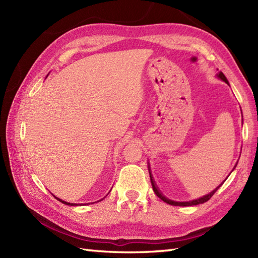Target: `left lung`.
Returning a JSON list of instances; mask_svg holds the SVG:
<instances>
[{
    "label": "left lung",
    "instance_id": "left-lung-1",
    "mask_svg": "<svg viewBox=\"0 0 258 258\" xmlns=\"http://www.w3.org/2000/svg\"><path fill=\"white\" fill-rule=\"evenodd\" d=\"M218 78H220L222 81H224L225 82V83H227L228 84V81H227V79L225 78V75H224L222 72H220L218 73ZM150 166V165H149ZM149 171H150V167H149ZM150 177H151V183H152V186H153V190H154V193L160 197V199L163 201V202H165V203H167V204H169V205H174V206H193V205H199V204H203V203H205V202H207L208 200L211 199V197L215 194V191L220 188V186L222 185H220L218 186V187H216L215 189H214L213 191H211L210 194H207V195H205V196H203V197H201V199H197V200H194V201H189V202H175V201H172V200H169V199H167V197H165L164 196L162 193H161V190L158 189V187H157V185L155 184V180H154V178H153V176H152V174H151V171H150Z\"/></svg>",
    "mask_w": 258,
    "mask_h": 258
}]
</instances>
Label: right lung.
I'll return each instance as SVG.
<instances>
[{"instance_id": "obj_1", "label": "right lung", "mask_w": 258, "mask_h": 258, "mask_svg": "<svg viewBox=\"0 0 258 258\" xmlns=\"http://www.w3.org/2000/svg\"><path fill=\"white\" fill-rule=\"evenodd\" d=\"M59 202L61 203H63V204H65V205H70V206H75L76 204H73V203H68V202H64V201H62V200H59V199H57ZM102 201V200H101Z\"/></svg>"}]
</instances>
